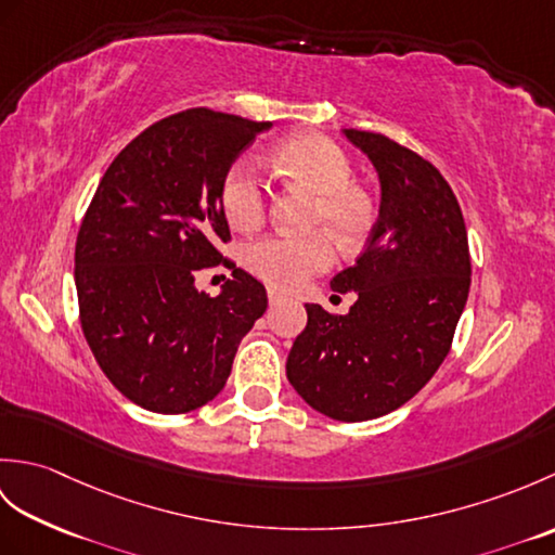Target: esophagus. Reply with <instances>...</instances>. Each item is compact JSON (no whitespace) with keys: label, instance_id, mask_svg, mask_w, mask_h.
<instances>
[{"label":"esophagus","instance_id":"esophagus-1","mask_svg":"<svg viewBox=\"0 0 555 555\" xmlns=\"http://www.w3.org/2000/svg\"><path fill=\"white\" fill-rule=\"evenodd\" d=\"M267 298H269V305H271V308H274V305H279L281 300H284V296H281V293H276V291H267Z\"/></svg>","mask_w":555,"mask_h":555}]
</instances>
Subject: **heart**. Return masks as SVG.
I'll list each match as a JSON object with an SVG mask.
<instances>
[{
  "mask_svg": "<svg viewBox=\"0 0 555 555\" xmlns=\"http://www.w3.org/2000/svg\"><path fill=\"white\" fill-rule=\"evenodd\" d=\"M271 167L314 193L308 235H267L245 247V264L267 286L293 291L334 264L335 238L340 253H356L370 238L376 221L367 188L352 183L356 164L334 138L322 133L293 135L271 152ZM219 203L235 231H253L267 217L269 191L253 159L241 157L227 169Z\"/></svg>",
  "mask_w": 555,
  "mask_h": 555,
  "instance_id": "1",
  "label": "heart"
}]
</instances>
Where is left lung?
<instances>
[{
  "label": "left lung",
  "instance_id": "left-lung-1",
  "mask_svg": "<svg viewBox=\"0 0 555 555\" xmlns=\"http://www.w3.org/2000/svg\"><path fill=\"white\" fill-rule=\"evenodd\" d=\"M379 171L382 209L356 264L332 291L348 314L308 308L286 374L305 403L340 422L388 415L427 384L453 346L469 293L463 211L439 169L384 133L346 131Z\"/></svg>",
  "mask_w": 555,
  "mask_h": 555
}]
</instances>
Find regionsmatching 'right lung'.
I'll return each mask as SVG.
<instances>
[{"label":"right lung","instance_id":"right-lung-1","mask_svg":"<svg viewBox=\"0 0 555 555\" xmlns=\"http://www.w3.org/2000/svg\"><path fill=\"white\" fill-rule=\"evenodd\" d=\"M269 121L207 107L152 124L104 171L76 238L78 317L104 376L135 405L181 415L227 384L264 286L219 253L223 173ZM232 271L217 299L199 268Z\"/></svg>","mask_w":555,"mask_h":555}]
</instances>
